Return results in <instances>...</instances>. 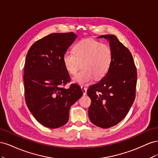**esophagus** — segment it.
<instances>
[{
    "label": "esophagus",
    "mask_w": 158,
    "mask_h": 158,
    "mask_svg": "<svg viewBox=\"0 0 158 158\" xmlns=\"http://www.w3.org/2000/svg\"><path fill=\"white\" fill-rule=\"evenodd\" d=\"M81 89H82V90L83 94H84V95H86V94H87V88L84 87V86H81Z\"/></svg>",
    "instance_id": "34e87169"
}]
</instances>
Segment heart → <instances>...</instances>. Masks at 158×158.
<instances>
[{"label": "heart", "instance_id": "1", "mask_svg": "<svg viewBox=\"0 0 158 158\" xmlns=\"http://www.w3.org/2000/svg\"><path fill=\"white\" fill-rule=\"evenodd\" d=\"M112 60L109 46L91 38L80 40L74 46L73 53L66 52L63 56L64 68L72 75L77 73L82 64L83 70L73 78V82L80 85L103 78L111 67Z\"/></svg>", "mask_w": 158, "mask_h": 158}]
</instances>
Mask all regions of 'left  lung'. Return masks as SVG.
I'll return each mask as SVG.
<instances>
[{"mask_svg": "<svg viewBox=\"0 0 158 158\" xmlns=\"http://www.w3.org/2000/svg\"><path fill=\"white\" fill-rule=\"evenodd\" d=\"M98 38L109 41L113 60L107 75L87 90L92 101L88 115L95 125L107 128L120 123L130 110L136 96L137 73L130 51L115 35Z\"/></svg>", "mask_w": 158, "mask_h": 158, "instance_id": "left-lung-1", "label": "left lung"}]
</instances>
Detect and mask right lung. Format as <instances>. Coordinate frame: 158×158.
Returning a JSON list of instances; mask_svg holds the SVG:
<instances>
[{
    "label": "right lung",
    "mask_w": 158,
    "mask_h": 158,
    "mask_svg": "<svg viewBox=\"0 0 158 158\" xmlns=\"http://www.w3.org/2000/svg\"><path fill=\"white\" fill-rule=\"evenodd\" d=\"M76 37L73 32L51 33L35 41L27 52L23 75L26 103L33 116L46 127L64 125L71 106L83 95L77 84L63 87L70 81L63 56Z\"/></svg>",
    "instance_id": "obj_1"
}]
</instances>
